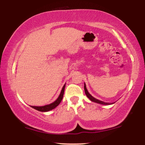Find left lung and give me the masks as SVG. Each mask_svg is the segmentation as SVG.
Wrapping results in <instances>:
<instances>
[{
    "instance_id": "8db88e82",
    "label": "left lung",
    "mask_w": 145,
    "mask_h": 145,
    "mask_svg": "<svg viewBox=\"0 0 145 145\" xmlns=\"http://www.w3.org/2000/svg\"><path fill=\"white\" fill-rule=\"evenodd\" d=\"M84 91H85V93H86V95L87 97H88V99H89L91 100V101L94 102H96V103H98V104H103V105H110V104H111V103H107V102H104L100 101V100H98V99H95V98H94L93 97H92L91 95L89 94V92L88 91L87 88H86V84H85V83H84ZM112 104H113V103H112Z\"/></svg>"
}]
</instances>
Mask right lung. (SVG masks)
Returning a JSON list of instances; mask_svg holds the SVG:
<instances>
[{"label":"right lung","mask_w":145,"mask_h":145,"mask_svg":"<svg viewBox=\"0 0 145 145\" xmlns=\"http://www.w3.org/2000/svg\"><path fill=\"white\" fill-rule=\"evenodd\" d=\"M65 88V84L63 86L62 90H61L59 96V97L57 98V99L56 100V101L54 102L53 103H52V104L44 105V106H31V107L34 108V109L37 110V111H41V112H46V111H50V110H52L53 109H54V108L57 107V105L61 103V100H62L63 98Z\"/></svg>","instance_id":"obj_1"}]
</instances>
